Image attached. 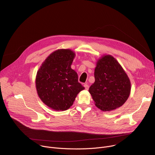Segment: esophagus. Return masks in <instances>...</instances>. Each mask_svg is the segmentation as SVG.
<instances>
[{"mask_svg":"<svg viewBox=\"0 0 155 155\" xmlns=\"http://www.w3.org/2000/svg\"><path fill=\"white\" fill-rule=\"evenodd\" d=\"M84 87H85V90H88V88H89V86H88V84H84Z\"/></svg>","mask_w":155,"mask_h":155,"instance_id":"esophagus-1","label":"esophagus"}]
</instances>
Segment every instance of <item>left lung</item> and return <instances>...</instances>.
Listing matches in <instances>:
<instances>
[{"instance_id": "1", "label": "left lung", "mask_w": 155, "mask_h": 155, "mask_svg": "<svg viewBox=\"0 0 155 155\" xmlns=\"http://www.w3.org/2000/svg\"><path fill=\"white\" fill-rule=\"evenodd\" d=\"M95 82L88 91L95 106L103 111L121 107L128 98L131 82L118 61L110 55H105L97 61Z\"/></svg>"}]
</instances>
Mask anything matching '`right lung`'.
I'll use <instances>...</instances> for the list:
<instances>
[{
    "mask_svg": "<svg viewBox=\"0 0 155 155\" xmlns=\"http://www.w3.org/2000/svg\"><path fill=\"white\" fill-rule=\"evenodd\" d=\"M75 57L70 49H58L50 54L37 71V94L44 104L56 111L68 110L85 88L78 81L71 65Z\"/></svg>",
    "mask_w": 155,
    "mask_h": 155,
    "instance_id": "1",
    "label": "right lung"
}]
</instances>
